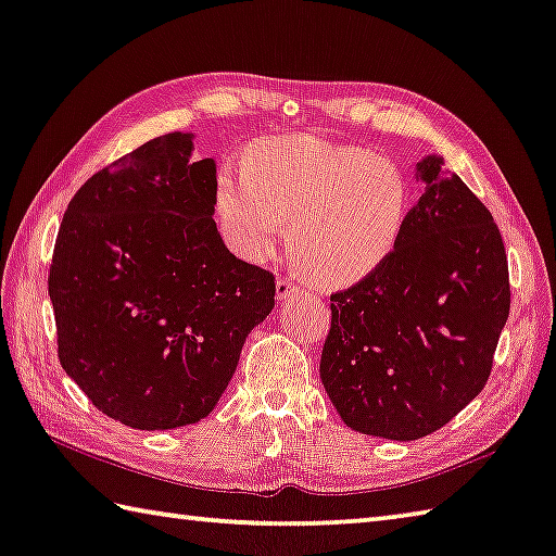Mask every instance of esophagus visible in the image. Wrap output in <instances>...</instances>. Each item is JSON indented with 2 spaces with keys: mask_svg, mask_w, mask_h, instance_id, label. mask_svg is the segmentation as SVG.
<instances>
[{
  "mask_svg": "<svg viewBox=\"0 0 556 556\" xmlns=\"http://www.w3.org/2000/svg\"><path fill=\"white\" fill-rule=\"evenodd\" d=\"M301 291H304V289H301V287L296 285V281H291L289 277H279V279H277V299L285 301V299H289V296L301 294Z\"/></svg>",
  "mask_w": 556,
  "mask_h": 556,
  "instance_id": "esophagus-1",
  "label": "esophagus"
}]
</instances>
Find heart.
I'll list each match as a JSON object with an SVG mask.
<instances>
[{
  "label": "heart",
  "mask_w": 556,
  "mask_h": 556,
  "mask_svg": "<svg viewBox=\"0 0 556 556\" xmlns=\"http://www.w3.org/2000/svg\"><path fill=\"white\" fill-rule=\"evenodd\" d=\"M410 208L408 179L389 157L316 136L250 143L220 165L216 214L226 243L267 260L289 224V255L323 285H350L396 248Z\"/></svg>",
  "instance_id": "obj_1"
}]
</instances>
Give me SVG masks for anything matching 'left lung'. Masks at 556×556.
I'll return each instance as SVG.
<instances>
[{"label":"left lung","instance_id":"obj_1","mask_svg":"<svg viewBox=\"0 0 556 556\" xmlns=\"http://www.w3.org/2000/svg\"><path fill=\"white\" fill-rule=\"evenodd\" d=\"M391 255L330 294L320 381L345 426L420 440L486 387L510 313L508 255L483 201L440 160Z\"/></svg>","mask_w":556,"mask_h":556}]
</instances>
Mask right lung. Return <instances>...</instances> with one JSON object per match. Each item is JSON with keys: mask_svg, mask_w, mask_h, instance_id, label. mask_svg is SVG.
Wrapping results in <instances>:
<instances>
[{"mask_svg": "<svg viewBox=\"0 0 556 556\" xmlns=\"http://www.w3.org/2000/svg\"><path fill=\"white\" fill-rule=\"evenodd\" d=\"M167 134L89 177L60 224L48 294L58 357L104 416L138 430L206 418L248 332L275 308V275L216 228L214 160Z\"/></svg>", "mask_w": 556, "mask_h": 556, "instance_id": "1", "label": "right lung"}]
</instances>
